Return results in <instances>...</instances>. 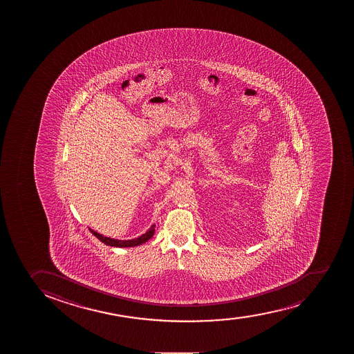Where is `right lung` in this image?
<instances>
[{"instance_id": "right-lung-1", "label": "right lung", "mask_w": 354, "mask_h": 354, "mask_svg": "<svg viewBox=\"0 0 354 354\" xmlns=\"http://www.w3.org/2000/svg\"><path fill=\"white\" fill-rule=\"evenodd\" d=\"M154 227L156 225H152L149 230H147L144 234L140 235L138 238L131 239V240H118V239L109 238V236H104L100 233L93 231L91 228H88L92 234L95 235V238L104 242L106 245H111V247H119V248H126V247H136L140 245L142 243H145L147 240H150L154 234Z\"/></svg>"}]
</instances>
